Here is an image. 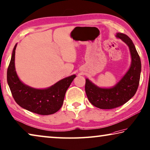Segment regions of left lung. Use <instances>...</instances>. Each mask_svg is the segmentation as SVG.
I'll return each instance as SVG.
<instances>
[{
    "mask_svg": "<svg viewBox=\"0 0 150 150\" xmlns=\"http://www.w3.org/2000/svg\"><path fill=\"white\" fill-rule=\"evenodd\" d=\"M116 37L129 47L131 64L129 70L115 85L111 88H101L86 79L85 92L92 105L100 109H113L125 104L134 96L139 84L141 73L140 56L132 40L123 33H117Z\"/></svg>",
    "mask_w": 150,
    "mask_h": 150,
    "instance_id": "1",
    "label": "left lung"
}]
</instances>
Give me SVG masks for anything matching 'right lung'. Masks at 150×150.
<instances>
[{
    "instance_id": "right-lung-1",
    "label": "right lung",
    "mask_w": 150,
    "mask_h": 150,
    "mask_svg": "<svg viewBox=\"0 0 150 150\" xmlns=\"http://www.w3.org/2000/svg\"><path fill=\"white\" fill-rule=\"evenodd\" d=\"M17 44L13 49L7 71V82L16 102L21 108L39 115H51L63 105L65 94L76 77L72 75L63 79L47 88H35L21 82L15 68V53Z\"/></svg>"
}]
</instances>
